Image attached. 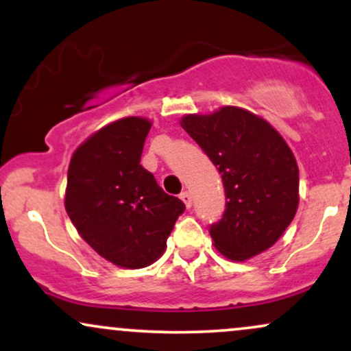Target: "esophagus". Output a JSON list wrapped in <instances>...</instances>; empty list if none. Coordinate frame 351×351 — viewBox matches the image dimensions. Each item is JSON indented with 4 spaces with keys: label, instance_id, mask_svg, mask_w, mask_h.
Listing matches in <instances>:
<instances>
[{
    "label": "esophagus",
    "instance_id": "1",
    "mask_svg": "<svg viewBox=\"0 0 351 351\" xmlns=\"http://www.w3.org/2000/svg\"><path fill=\"white\" fill-rule=\"evenodd\" d=\"M180 198L183 199V203L186 204V208H191V206H193V199H191V195H189V191H183V193H181Z\"/></svg>",
    "mask_w": 351,
    "mask_h": 351
}]
</instances>
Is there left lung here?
Masks as SVG:
<instances>
[{
    "instance_id": "8db88e82",
    "label": "left lung",
    "mask_w": 351,
    "mask_h": 351,
    "mask_svg": "<svg viewBox=\"0 0 351 351\" xmlns=\"http://www.w3.org/2000/svg\"><path fill=\"white\" fill-rule=\"evenodd\" d=\"M181 127L223 178L226 208L209 224L217 251L244 261L276 244L299 204V168L284 138L264 119L231 106L186 115Z\"/></svg>"
}]
</instances>
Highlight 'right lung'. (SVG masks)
<instances>
[{"instance_id":"add662e5","label":"right lung","mask_w":351,"mask_h":351,"mask_svg":"<svg viewBox=\"0 0 351 351\" xmlns=\"http://www.w3.org/2000/svg\"><path fill=\"white\" fill-rule=\"evenodd\" d=\"M152 123L140 117L100 128L72 155L66 211L82 239L127 269L155 263L184 203L140 165Z\"/></svg>"}]
</instances>
